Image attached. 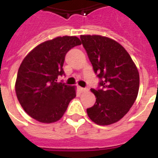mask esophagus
<instances>
[{"label": "esophagus", "instance_id": "1", "mask_svg": "<svg viewBox=\"0 0 158 158\" xmlns=\"http://www.w3.org/2000/svg\"><path fill=\"white\" fill-rule=\"evenodd\" d=\"M78 89H79V90L80 92H85V91H87V89H86V88H83V87H80V86L78 87Z\"/></svg>", "mask_w": 158, "mask_h": 158}]
</instances>
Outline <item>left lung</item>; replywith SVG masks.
<instances>
[{
  "label": "left lung",
  "mask_w": 158,
  "mask_h": 158,
  "mask_svg": "<svg viewBox=\"0 0 158 158\" xmlns=\"http://www.w3.org/2000/svg\"><path fill=\"white\" fill-rule=\"evenodd\" d=\"M83 46L101 89H91L96 101L87 114L98 125H110L123 118L135 102L139 75L135 62L119 43L102 35H80Z\"/></svg>",
  "instance_id": "obj_1"
}]
</instances>
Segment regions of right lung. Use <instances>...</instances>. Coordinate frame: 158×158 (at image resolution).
Returning <instances> with one entry per match:
<instances>
[{
	"instance_id": "add662e5",
	"label": "right lung",
	"mask_w": 158,
	"mask_h": 158,
	"mask_svg": "<svg viewBox=\"0 0 158 158\" xmlns=\"http://www.w3.org/2000/svg\"><path fill=\"white\" fill-rule=\"evenodd\" d=\"M79 45L81 41L76 36H59L38 45L23 60L15 91L20 105L31 118L52 123L63 116L76 96V87L57 82V78L64 73L67 52Z\"/></svg>"
}]
</instances>
